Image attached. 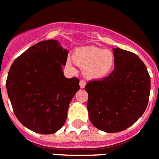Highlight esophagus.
Returning <instances> with one entry per match:
<instances>
[{
    "label": "esophagus",
    "mask_w": 159,
    "mask_h": 159,
    "mask_svg": "<svg viewBox=\"0 0 159 159\" xmlns=\"http://www.w3.org/2000/svg\"><path fill=\"white\" fill-rule=\"evenodd\" d=\"M79 85H80V88H82V89L84 88V87L86 86V82H85L84 80H81V81H80Z\"/></svg>",
    "instance_id": "34e87169"
}]
</instances>
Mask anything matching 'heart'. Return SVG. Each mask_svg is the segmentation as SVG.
I'll list each match as a JSON object with an SVG mask.
<instances>
[{"label": "heart", "instance_id": "b5f03b06", "mask_svg": "<svg viewBox=\"0 0 159 159\" xmlns=\"http://www.w3.org/2000/svg\"><path fill=\"white\" fill-rule=\"evenodd\" d=\"M73 59L80 67L84 68L85 74L91 78L104 77L113 70L115 64V55L111 50L92 46L78 49ZM67 65L72 66L70 59H67Z\"/></svg>", "mask_w": 159, "mask_h": 159}]
</instances>
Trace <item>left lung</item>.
Here are the masks:
<instances>
[{"label": "left lung", "instance_id": "8db88e82", "mask_svg": "<svg viewBox=\"0 0 159 159\" xmlns=\"http://www.w3.org/2000/svg\"><path fill=\"white\" fill-rule=\"evenodd\" d=\"M113 72L85 86L89 119L96 128L108 133L133 125L146 109L150 93V77L142 60L120 48H113Z\"/></svg>", "mask_w": 159, "mask_h": 159}]
</instances>
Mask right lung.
Listing matches in <instances>:
<instances>
[{"instance_id": "1", "label": "right lung", "mask_w": 159, "mask_h": 159, "mask_svg": "<svg viewBox=\"0 0 159 159\" xmlns=\"http://www.w3.org/2000/svg\"><path fill=\"white\" fill-rule=\"evenodd\" d=\"M68 50L56 40L35 44L15 59L6 89L19 122L40 134L55 133L67 119L69 104L79 90L77 77H64Z\"/></svg>"}]
</instances>
